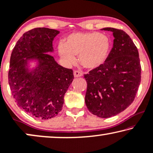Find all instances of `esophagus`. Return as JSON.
<instances>
[{"label":"esophagus","instance_id":"1","mask_svg":"<svg viewBox=\"0 0 153 153\" xmlns=\"http://www.w3.org/2000/svg\"><path fill=\"white\" fill-rule=\"evenodd\" d=\"M73 74H74L75 78H79V77L82 76V73H80V71H75L74 72H73Z\"/></svg>","mask_w":153,"mask_h":153}]
</instances>
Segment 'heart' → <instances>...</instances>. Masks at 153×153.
Returning <instances> with one entry per match:
<instances>
[{
	"mask_svg": "<svg viewBox=\"0 0 153 153\" xmlns=\"http://www.w3.org/2000/svg\"><path fill=\"white\" fill-rule=\"evenodd\" d=\"M108 36L98 32L73 33L58 45L59 56L68 65L76 62L79 56L81 66L88 70H95L106 62L111 50Z\"/></svg>",
	"mask_w": 153,
	"mask_h": 153,
	"instance_id": "obj_1",
	"label": "heart"
}]
</instances>
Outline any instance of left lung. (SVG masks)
<instances>
[{
	"label": "left lung",
	"mask_w": 153,
	"mask_h": 153,
	"mask_svg": "<svg viewBox=\"0 0 153 153\" xmlns=\"http://www.w3.org/2000/svg\"><path fill=\"white\" fill-rule=\"evenodd\" d=\"M101 30L113 32V46L106 62L84 75L87 83L85 103L93 115L108 118L133 102L140 82L141 67L137 48L127 33L114 28Z\"/></svg>",
	"instance_id": "1"
}]
</instances>
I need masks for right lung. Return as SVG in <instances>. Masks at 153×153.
<instances>
[{"label":"right lung","instance_id":"right-lung-1","mask_svg":"<svg viewBox=\"0 0 153 153\" xmlns=\"http://www.w3.org/2000/svg\"><path fill=\"white\" fill-rule=\"evenodd\" d=\"M59 33L48 28L28 30L18 40L10 57L8 82L15 102L38 119L58 115L74 78L72 69L60 66L48 54L54 52L52 42Z\"/></svg>","mask_w":153,"mask_h":153}]
</instances>
